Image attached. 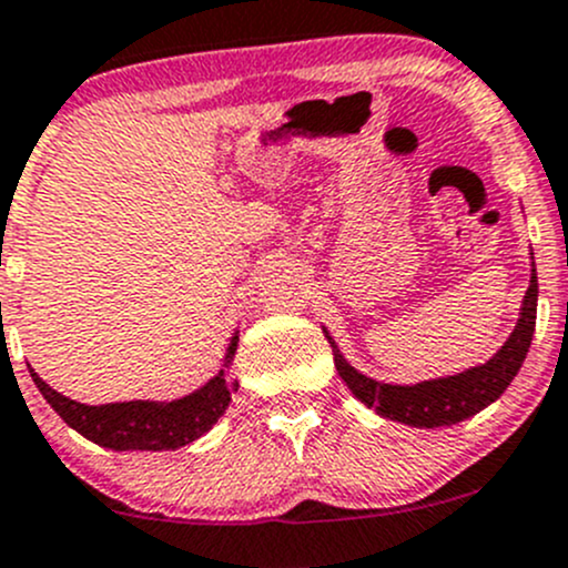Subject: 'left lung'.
<instances>
[{"label": "left lung", "mask_w": 568, "mask_h": 568, "mask_svg": "<svg viewBox=\"0 0 568 568\" xmlns=\"http://www.w3.org/2000/svg\"><path fill=\"white\" fill-rule=\"evenodd\" d=\"M536 305L538 280L536 263L530 261V285L525 291L523 307H519L517 326L508 341L497 348L495 357L486 359L484 365L462 371V374L439 376V379H426L417 385H385V382L359 374L354 365L346 363L329 332L324 329V335L335 354L337 376L346 382L354 398H359L368 409H376V415L387 417V420H398L415 428H439L478 415L480 409L495 404L506 393V387L511 385L528 357L532 332H536Z\"/></svg>", "instance_id": "8db88e82"}]
</instances>
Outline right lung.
Instances as JSON below:
<instances>
[{"instance_id": "right-lung-1", "label": "right lung", "mask_w": 568, "mask_h": 568, "mask_svg": "<svg viewBox=\"0 0 568 568\" xmlns=\"http://www.w3.org/2000/svg\"><path fill=\"white\" fill-rule=\"evenodd\" d=\"M236 346L239 332L231 337L220 374L175 400H120V404L90 406L51 390L32 368L30 376L51 409L90 443L112 450H175L203 437L225 415L231 393L239 387L227 382V368Z\"/></svg>"}]
</instances>
